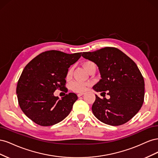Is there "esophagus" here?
I'll list each match as a JSON object with an SVG mask.
<instances>
[{
	"label": "esophagus",
	"instance_id": "1",
	"mask_svg": "<svg viewBox=\"0 0 158 158\" xmlns=\"http://www.w3.org/2000/svg\"><path fill=\"white\" fill-rule=\"evenodd\" d=\"M84 95V93H80V94H78V97L82 96V95Z\"/></svg>",
	"mask_w": 158,
	"mask_h": 158
}]
</instances>
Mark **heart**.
I'll return each instance as SVG.
<instances>
[{
  "label": "heart",
  "mask_w": 158,
  "mask_h": 158,
  "mask_svg": "<svg viewBox=\"0 0 158 158\" xmlns=\"http://www.w3.org/2000/svg\"><path fill=\"white\" fill-rule=\"evenodd\" d=\"M93 66H95V63H93L92 61H85L83 64L84 68L85 69L87 72L89 70V69L92 67ZM72 74V70H70L68 73H67V76L69 77V76ZM89 85V83H82V82H73L70 84V88L71 89L74 91L75 92H84V91L87 89Z\"/></svg>",
  "instance_id": "1"
}]
</instances>
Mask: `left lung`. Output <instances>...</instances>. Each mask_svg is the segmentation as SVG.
<instances>
[{"label": "left lung", "mask_w": 158, "mask_h": 158, "mask_svg": "<svg viewBox=\"0 0 158 158\" xmlns=\"http://www.w3.org/2000/svg\"><path fill=\"white\" fill-rule=\"evenodd\" d=\"M82 56L98 66L102 79L93 89L102 94L107 91L110 96L101 99L95 95L92 107L95 117L112 126L131 120L139 111L144 98V80L136 63L114 47L83 52Z\"/></svg>", "instance_id": "8db88e82"}]
</instances>
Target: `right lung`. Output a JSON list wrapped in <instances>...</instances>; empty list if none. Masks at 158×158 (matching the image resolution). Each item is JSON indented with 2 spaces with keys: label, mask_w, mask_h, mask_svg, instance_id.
<instances>
[{
  "label": "right lung",
  "mask_w": 158,
  "mask_h": 158,
  "mask_svg": "<svg viewBox=\"0 0 158 158\" xmlns=\"http://www.w3.org/2000/svg\"><path fill=\"white\" fill-rule=\"evenodd\" d=\"M81 54L48 51L35 56L25 66L17 84L16 94L22 111L32 121L48 127L69 115L78 99L77 95L69 93L60 99L53 93L57 89L67 90L65 78L69 68Z\"/></svg>",
  "instance_id": "right-lung-1"
}]
</instances>
